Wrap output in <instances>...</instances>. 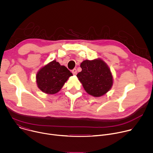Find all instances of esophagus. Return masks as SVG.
I'll use <instances>...</instances> for the list:
<instances>
[{
  "instance_id": "1",
  "label": "esophagus",
  "mask_w": 153,
  "mask_h": 153,
  "mask_svg": "<svg viewBox=\"0 0 153 153\" xmlns=\"http://www.w3.org/2000/svg\"><path fill=\"white\" fill-rule=\"evenodd\" d=\"M72 73H73L74 75H76V74H77V70H76V68L73 69V70H72Z\"/></svg>"
}]
</instances>
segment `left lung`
Wrapping results in <instances>:
<instances>
[{
  "instance_id": "obj_1",
  "label": "left lung",
  "mask_w": 153,
  "mask_h": 153,
  "mask_svg": "<svg viewBox=\"0 0 153 153\" xmlns=\"http://www.w3.org/2000/svg\"><path fill=\"white\" fill-rule=\"evenodd\" d=\"M82 71L77 77L88 94L99 97L111 90L113 76L108 65L102 59L85 60L81 64Z\"/></svg>"
}]
</instances>
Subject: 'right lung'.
Segmentation results:
<instances>
[{
	"label": "right lung",
	"mask_w": 153,
	"mask_h": 153,
	"mask_svg": "<svg viewBox=\"0 0 153 153\" xmlns=\"http://www.w3.org/2000/svg\"><path fill=\"white\" fill-rule=\"evenodd\" d=\"M73 76L66 67L54 60L42 67L37 73V86L40 90L47 94L57 93L68 78Z\"/></svg>",
	"instance_id": "right-lung-1"
}]
</instances>
